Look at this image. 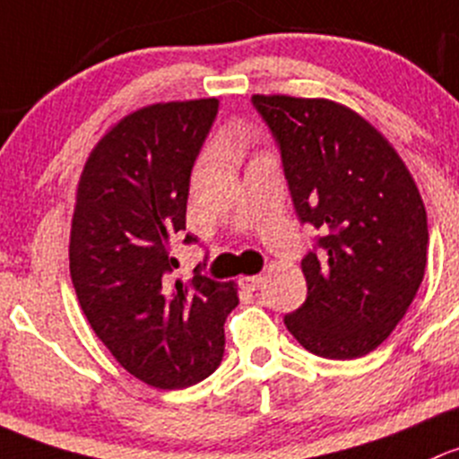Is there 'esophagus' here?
<instances>
[{"label":"esophagus","mask_w":459,"mask_h":459,"mask_svg":"<svg viewBox=\"0 0 459 459\" xmlns=\"http://www.w3.org/2000/svg\"><path fill=\"white\" fill-rule=\"evenodd\" d=\"M263 281H264L263 276H243L240 278V285H243V290L254 291L263 285Z\"/></svg>","instance_id":"esophagus-1"}]
</instances>
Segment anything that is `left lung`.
I'll list each match as a JSON object with an SVG mask.
<instances>
[{
	"label": "left lung",
	"instance_id": "8db88e82",
	"mask_svg": "<svg viewBox=\"0 0 459 459\" xmlns=\"http://www.w3.org/2000/svg\"><path fill=\"white\" fill-rule=\"evenodd\" d=\"M281 152L300 225L307 299L285 316L316 356L351 360L385 342L424 278L427 210L403 159L356 112L327 99L254 94Z\"/></svg>",
	"mask_w": 459,
	"mask_h": 459
}]
</instances>
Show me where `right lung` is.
<instances>
[{"label":"right lung","mask_w":459,"mask_h":459,"mask_svg":"<svg viewBox=\"0 0 459 459\" xmlns=\"http://www.w3.org/2000/svg\"><path fill=\"white\" fill-rule=\"evenodd\" d=\"M219 115V99L157 103L99 141L79 181L70 231V276L90 327L121 367L157 389H186L214 373L231 282L174 281V240L186 234L190 178Z\"/></svg>","instance_id":"right-lung-1"}]
</instances>
